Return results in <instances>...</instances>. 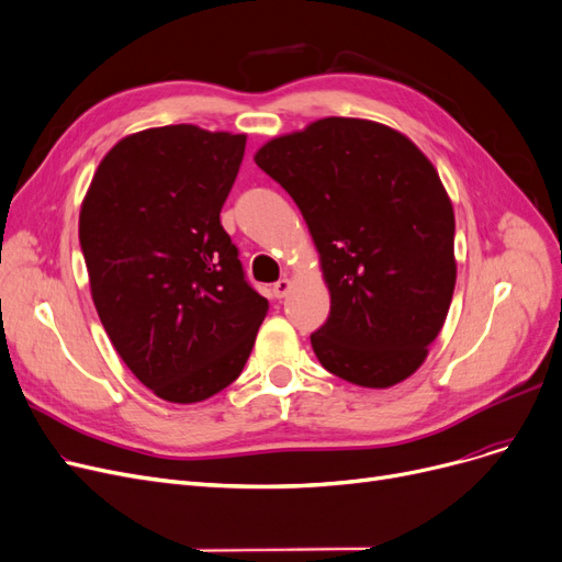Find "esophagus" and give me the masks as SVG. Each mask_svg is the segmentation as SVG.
Returning a JSON list of instances; mask_svg holds the SVG:
<instances>
[{
  "mask_svg": "<svg viewBox=\"0 0 562 562\" xmlns=\"http://www.w3.org/2000/svg\"><path fill=\"white\" fill-rule=\"evenodd\" d=\"M289 289H291V282H289L286 278L278 280V282L273 284V294H276V299H284V296L289 294Z\"/></svg>",
  "mask_w": 562,
  "mask_h": 562,
  "instance_id": "obj_1",
  "label": "esophagus"
}]
</instances>
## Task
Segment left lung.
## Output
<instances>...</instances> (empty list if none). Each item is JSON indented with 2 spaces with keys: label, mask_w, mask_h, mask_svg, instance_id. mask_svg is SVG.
Listing matches in <instances>:
<instances>
[{
  "label": "left lung",
  "mask_w": 562,
  "mask_h": 562,
  "mask_svg": "<svg viewBox=\"0 0 562 562\" xmlns=\"http://www.w3.org/2000/svg\"><path fill=\"white\" fill-rule=\"evenodd\" d=\"M301 209L330 291L310 335L324 368L362 387L416 372L450 310L454 213L434 165L376 121L328 116L255 156Z\"/></svg>",
  "instance_id": "1"
}]
</instances>
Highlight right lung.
<instances>
[{"mask_svg": "<svg viewBox=\"0 0 562 562\" xmlns=\"http://www.w3.org/2000/svg\"><path fill=\"white\" fill-rule=\"evenodd\" d=\"M243 151L246 135L142 131L112 146L82 202L93 305L121 360L167 402L236 381L268 312L221 225Z\"/></svg>", "mask_w": 562, "mask_h": 562, "instance_id": "1", "label": "right lung"}]
</instances>
